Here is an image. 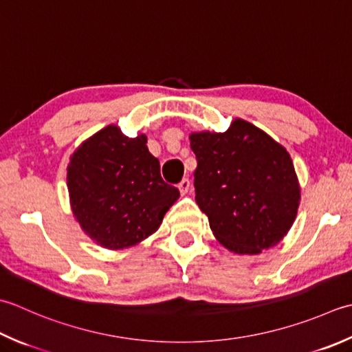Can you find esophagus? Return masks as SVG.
Masks as SVG:
<instances>
[{
	"instance_id": "esophagus-1",
	"label": "esophagus",
	"mask_w": 352,
	"mask_h": 352,
	"mask_svg": "<svg viewBox=\"0 0 352 352\" xmlns=\"http://www.w3.org/2000/svg\"><path fill=\"white\" fill-rule=\"evenodd\" d=\"M178 189H180V194L182 195L188 194V190L190 189V180H189V178H183V180L178 183Z\"/></svg>"
}]
</instances>
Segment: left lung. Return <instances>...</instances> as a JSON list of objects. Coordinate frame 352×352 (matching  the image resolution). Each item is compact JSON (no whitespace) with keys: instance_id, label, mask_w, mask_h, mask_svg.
<instances>
[{"instance_id":"obj_1","label":"left lung","mask_w":352,"mask_h":352,"mask_svg":"<svg viewBox=\"0 0 352 352\" xmlns=\"http://www.w3.org/2000/svg\"><path fill=\"white\" fill-rule=\"evenodd\" d=\"M195 201L213 235L239 254L276 245L290 229L300 189L285 148L236 119L226 133L190 134Z\"/></svg>"}]
</instances>
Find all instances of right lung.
I'll return each mask as SVG.
<instances>
[{
  "label": "right lung",
  "mask_w": 352,
  "mask_h": 352,
  "mask_svg": "<svg viewBox=\"0 0 352 352\" xmlns=\"http://www.w3.org/2000/svg\"><path fill=\"white\" fill-rule=\"evenodd\" d=\"M146 135H123L109 125L73 154L67 184L74 217L87 235L107 249L131 247L160 227L180 197L163 182Z\"/></svg>",
  "instance_id": "right-lung-1"
}]
</instances>
